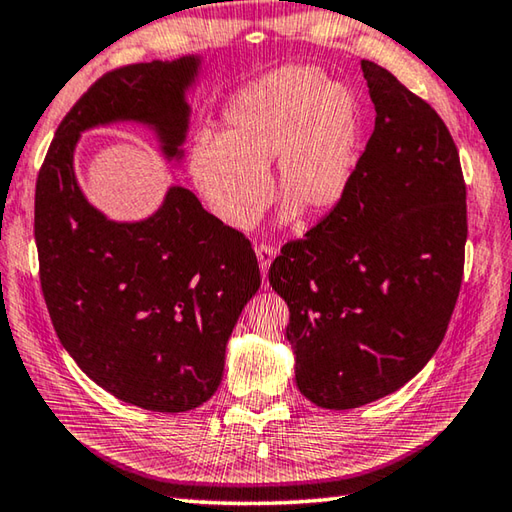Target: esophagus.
<instances>
[{
	"label": "esophagus",
	"instance_id": "obj_1",
	"mask_svg": "<svg viewBox=\"0 0 512 512\" xmlns=\"http://www.w3.org/2000/svg\"><path fill=\"white\" fill-rule=\"evenodd\" d=\"M256 256H258V265H261V272L267 279V272H270V265L276 256V249L270 245H256Z\"/></svg>",
	"mask_w": 512,
	"mask_h": 512
}]
</instances>
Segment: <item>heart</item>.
I'll use <instances>...</instances> for the list:
<instances>
[{"label": "heart", "instance_id": "heart-1", "mask_svg": "<svg viewBox=\"0 0 512 512\" xmlns=\"http://www.w3.org/2000/svg\"><path fill=\"white\" fill-rule=\"evenodd\" d=\"M357 141L353 94L317 69L297 67L233 98L220 137L193 141L188 168L209 209L229 227L249 229L270 200L265 170L274 159L281 200L321 215L351 186Z\"/></svg>", "mask_w": 512, "mask_h": 512}]
</instances>
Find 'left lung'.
<instances>
[{
    "mask_svg": "<svg viewBox=\"0 0 512 512\" xmlns=\"http://www.w3.org/2000/svg\"><path fill=\"white\" fill-rule=\"evenodd\" d=\"M362 71L375 128L351 186L270 267L290 308L297 387L324 409L389 396L432 360L459 299L468 238L447 125L378 62L362 60Z\"/></svg>",
    "mask_w": 512,
    "mask_h": 512,
    "instance_id": "obj_1",
    "label": "left lung"
}]
</instances>
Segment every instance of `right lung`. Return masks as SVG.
Segmentation results:
<instances>
[{
  "mask_svg": "<svg viewBox=\"0 0 512 512\" xmlns=\"http://www.w3.org/2000/svg\"><path fill=\"white\" fill-rule=\"evenodd\" d=\"M197 67L188 56L107 71L60 121L35 182L40 283L60 344L114 398L166 414L218 391L231 330L261 288L256 254L182 186L148 220H107L80 193L74 148L94 125L139 121L182 157Z\"/></svg>",
  "mask_w": 512,
  "mask_h": 512,
  "instance_id": "add662e5",
  "label": "right lung"
}]
</instances>
